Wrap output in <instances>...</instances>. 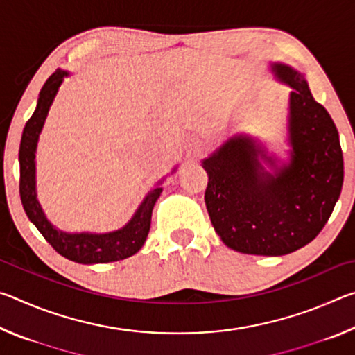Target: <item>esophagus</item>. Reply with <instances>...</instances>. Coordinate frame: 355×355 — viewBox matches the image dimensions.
I'll return each instance as SVG.
<instances>
[{"label": "esophagus", "instance_id": "1", "mask_svg": "<svg viewBox=\"0 0 355 355\" xmlns=\"http://www.w3.org/2000/svg\"><path fill=\"white\" fill-rule=\"evenodd\" d=\"M200 148H202V144H200V141H192L191 147H189V152H192V153H197V152H200Z\"/></svg>", "mask_w": 355, "mask_h": 355}]
</instances>
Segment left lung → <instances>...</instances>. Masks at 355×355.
I'll return each mask as SVG.
<instances>
[{
	"label": "left lung",
	"mask_w": 355,
	"mask_h": 355,
	"mask_svg": "<svg viewBox=\"0 0 355 355\" xmlns=\"http://www.w3.org/2000/svg\"><path fill=\"white\" fill-rule=\"evenodd\" d=\"M271 67L291 87L290 163L279 166L261 144L235 136L202 164L207 209L224 244L241 254L277 257L304 248L322 230L340 197L345 167L338 130L304 75L285 64Z\"/></svg>",
	"instance_id": "1"
}]
</instances>
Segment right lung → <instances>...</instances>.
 <instances>
[{
  "label": "right lung",
  "mask_w": 355,
  "mask_h": 355,
  "mask_svg": "<svg viewBox=\"0 0 355 355\" xmlns=\"http://www.w3.org/2000/svg\"><path fill=\"white\" fill-rule=\"evenodd\" d=\"M69 76L67 71L58 69L40 89L37 106L28 120L21 135L20 142V197L29 220L37 227L51 248L58 254L69 260L81 264L111 263L125 260L144 245L152 222V211L155 202L158 200L163 188L156 186L146 196V199L137 208L133 218L127 225L110 233H69L58 230L50 220L45 218L35 192V148L50 106L55 100L58 89L64 78Z\"/></svg>",
  "instance_id": "right-lung-1"
}]
</instances>
